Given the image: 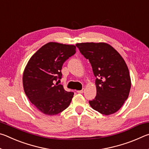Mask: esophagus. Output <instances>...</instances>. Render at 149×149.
Masks as SVG:
<instances>
[{"label":"esophagus","mask_w":149,"mask_h":149,"mask_svg":"<svg viewBox=\"0 0 149 149\" xmlns=\"http://www.w3.org/2000/svg\"><path fill=\"white\" fill-rule=\"evenodd\" d=\"M84 91H85V89H83L82 90H80V91H77V92L78 93H83L84 92Z\"/></svg>","instance_id":"1"}]
</instances>
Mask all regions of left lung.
Masks as SVG:
<instances>
[{
    "label": "left lung",
    "instance_id": "8db88e82",
    "mask_svg": "<svg viewBox=\"0 0 149 149\" xmlns=\"http://www.w3.org/2000/svg\"><path fill=\"white\" fill-rule=\"evenodd\" d=\"M75 45L89 59L97 77V95L89 102L90 106L104 115L116 112L127 99L132 85L125 60L106 42H81Z\"/></svg>",
    "mask_w": 149,
    "mask_h": 149
}]
</instances>
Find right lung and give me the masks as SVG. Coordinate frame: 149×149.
I'll return each mask as SVG.
<instances>
[{
  "instance_id": "1",
  "label": "right lung",
  "mask_w": 149,
  "mask_h": 149,
  "mask_svg": "<svg viewBox=\"0 0 149 149\" xmlns=\"http://www.w3.org/2000/svg\"><path fill=\"white\" fill-rule=\"evenodd\" d=\"M73 45L56 42L45 44L30 58L23 74V86L27 98L40 112L53 116L69 107L73 92L54 84L62 78L64 62L76 52Z\"/></svg>"
}]
</instances>
